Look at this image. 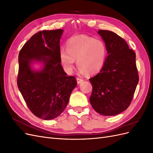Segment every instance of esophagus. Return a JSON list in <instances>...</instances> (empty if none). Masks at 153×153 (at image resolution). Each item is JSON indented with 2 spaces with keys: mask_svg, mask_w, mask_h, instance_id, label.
Instances as JSON below:
<instances>
[{
  "mask_svg": "<svg viewBox=\"0 0 153 153\" xmlns=\"http://www.w3.org/2000/svg\"><path fill=\"white\" fill-rule=\"evenodd\" d=\"M76 81H77V84H80V83H82L83 81H84V80L82 79V78H76Z\"/></svg>",
  "mask_w": 153,
  "mask_h": 153,
  "instance_id": "1",
  "label": "esophagus"
}]
</instances>
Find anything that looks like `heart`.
I'll list each match as a JSON object with an SVG mask.
<instances>
[{
  "label": "heart",
  "instance_id": "b5f03b06",
  "mask_svg": "<svg viewBox=\"0 0 153 153\" xmlns=\"http://www.w3.org/2000/svg\"><path fill=\"white\" fill-rule=\"evenodd\" d=\"M106 55L105 43L86 35L73 36L67 43V48L60 49L59 57L66 72L73 71L75 60L80 73L92 75L103 66Z\"/></svg>",
  "mask_w": 153,
  "mask_h": 153
}]
</instances>
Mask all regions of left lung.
<instances>
[{
    "instance_id": "1",
    "label": "left lung",
    "mask_w": 153,
    "mask_h": 153,
    "mask_svg": "<svg viewBox=\"0 0 153 153\" xmlns=\"http://www.w3.org/2000/svg\"><path fill=\"white\" fill-rule=\"evenodd\" d=\"M108 55L102 68L89 81L92 92L90 103L105 116L117 115L131 103L138 82L136 55L124 39L114 32L99 30Z\"/></svg>"
}]
</instances>
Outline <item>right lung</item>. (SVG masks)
I'll list each match as a JSON object with an SVG mask.
<instances>
[{"mask_svg": "<svg viewBox=\"0 0 153 153\" xmlns=\"http://www.w3.org/2000/svg\"><path fill=\"white\" fill-rule=\"evenodd\" d=\"M62 29L43 30L32 36L18 55L17 85L31 112L44 120L56 118L66 107L77 83L66 76L59 57ZM35 63L42 65L34 69Z\"/></svg>", "mask_w": 153, "mask_h": 153, "instance_id": "add662e5", "label": "right lung"}]
</instances>
